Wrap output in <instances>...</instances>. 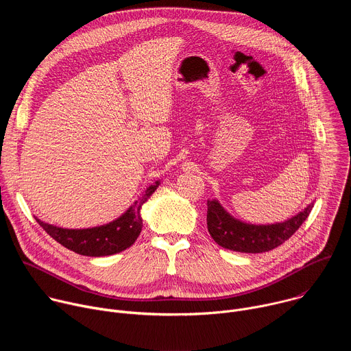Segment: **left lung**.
<instances>
[{"label":"left lung","mask_w":351,"mask_h":351,"mask_svg":"<svg viewBox=\"0 0 351 351\" xmlns=\"http://www.w3.org/2000/svg\"><path fill=\"white\" fill-rule=\"evenodd\" d=\"M207 228L211 237L223 248L239 253H265L285 243L308 218L314 204L295 217L274 225H252L230 217L217 202H207Z\"/></svg>","instance_id":"left-lung-1"}]
</instances>
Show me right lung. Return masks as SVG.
<instances>
[{"label":"right lung","instance_id":"right-lung-1","mask_svg":"<svg viewBox=\"0 0 351 351\" xmlns=\"http://www.w3.org/2000/svg\"><path fill=\"white\" fill-rule=\"evenodd\" d=\"M158 184L160 182H156V184L149 186L121 218L103 226L90 229H62L44 223L40 219L36 221L54 240L77 254L88 257L117 254L130 247L138 237L143 226L140 208L149 195L157 190Z\"/></svg>","mask_w":351,"mask_h":351}]
</instances>
